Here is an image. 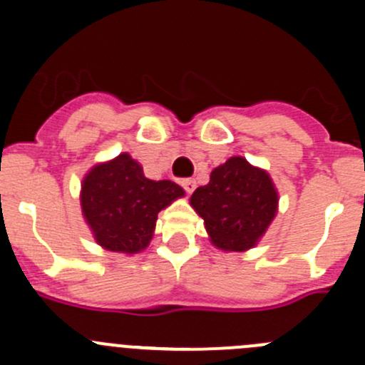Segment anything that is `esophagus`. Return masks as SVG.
Listing matches in <instances>:
<instances>
[{
    "instance_id": "obj_1",
    "label": "esophagus",
    "mask_w": 365,
    "mask_h": 365,
    "mask_svg": "<svg viewBox=\"0 0 365 365\" xmlns=\"http://www.w3.org/2000/svg\"><path fill=\"white\" fill-rule=\"evenodd\" d=\"M182 187L185 189L187 194H192L194 189H196V180H192V178L182 180Z\"/></svg>"
}]
</instances>
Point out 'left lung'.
<instances>
[{"label": "left lung", "mask_w": 365, "mask_h": 365, "mask_svg": "<svg viewBox=\"0 0 365 365\" xmlns=\"http://www.w3.org/2000/svg\"><path fill=\"white\" fill-rule=\"evenodd\" d=\"M190 206L219 251L245 252L256 247L277 215L279 192L264 169L237 155L213 169L210 182L190 196Z\"/></svg>", "instance_id": "1"}]
</instances>
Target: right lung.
<instances>
[{"label":"right lung","mask_w":365,"mask_h":365,"mask_svg":"<svg viewBox=\"0 0 365 365\" xmlns=\"http://www.w3.org/2000/svg\"><path fill=\"white\" fill-rule=\"evenodd\" d=\"M185 190L171 180H150L127 152L98 162L81 183V210L102 249L138 254L150 245L157 215Z\"/></svg>","instance_id":"1"}]
</instances>
